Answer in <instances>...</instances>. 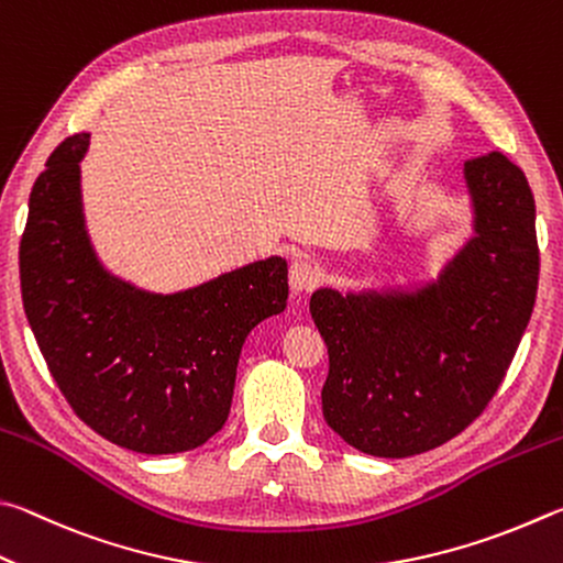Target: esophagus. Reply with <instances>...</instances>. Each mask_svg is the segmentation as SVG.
<instances>
[{
    "mask_svg": "<svg viewBox=\"0 0 563 563\" xmlns=\"http://www.w3.org/2000/svg\"><path fill=\"white\" fill-rule=\"evenodd\" d=\"M319 266L309 260H294L289 266V284L294 291H309L319 282Z\"/></svg>",
    "mask_w": 563,
    "mask_h": 563,
    "instance_id": "obj_1",
    "label": "esophagus"
}]
</instances>
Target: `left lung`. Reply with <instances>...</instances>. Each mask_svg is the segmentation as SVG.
<instances>
[{
	"label": "left lung",
	"mask_w": 563,
	"mask_h": 563,
	"mask_svg": "<svg viewBox=\"0 0 563 563\" xmlns=\"http://www.w3.org/2000/svg\"><path fill=\"white\" fill-rule=\"evenodd\" d=\"M475 236L416 294L319 289L311 319L329 349L323 418L373 457L440 448L475 422L507 376L539 284L534 195L492 151L465 161Z\"/></svg>",
	"instance_id": "left-lung-1"
}]
</instances>
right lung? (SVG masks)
Wrapping results in <instances>:
<instances>
[{"label":"right lung","instance_id":"1","mask_svg":"<svg viewBox=\"0 0 563 563\" xmlns=\"http://www.w3.org/2000/svg\"><path fill=\"white\" fill-rule=\"evenodd\" d=\"M86 147V133L66 137L29 197L19 242L29 327L98 435L145 455L200 448L230 416L246 333L287 307V262L272 256L170 297L113 279L84 230Z\"/></svg>","mask_w":563,"mask_h":563}]
</instances>
